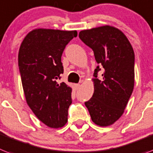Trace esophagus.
<instances>
[{
    "label": "esophagus",
    "instance_id": "esophagus-1",
    "mask_svg": "<svg viewBox=\"0 0 153 153\" xmlns=\"http://www.w3.org/2000/svg\"><path fill=\"white\" fill-rule=\"evenodd\" d=\"M79 84H75V88H76V89H78V88H79Z\"/></svg>",
    "mask_w": 153,
    "mask_h": 153
}]
</instances>
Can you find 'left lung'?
<instances>
[{"label": "left lung", "mask_w": 153, "mask_h": 153, "mask_svg": "<svg viewBox=\"0 0 153 153\" xmlns=\"http://www.w3.org/2000/svg\"><path fill=\"white\" fill-rule=\"evenodd\" d=\"M80 40L94 51L98 65L94 69V94L85 102L92 121L108 127L120 118L134 85V53L127 37L114 26L84 30ZM102 69V79L97 76Z\"/></svg>", "instance_id": "1"}]
</instances>
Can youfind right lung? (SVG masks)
Here are the masks:
<instances>
[{"mask_svg": "<svg viewBox=\"0 0 153 153\" xmlns=\"http://www.w3.org/2000/svg\"><path fill=\"white\" fill-rule=\"evenodd\" d=\"M76 36V30L35 29L20 45L19 68L26 101L35 116L51 128L67 123L72 88L59 79L63 74V51Z\"/></svg>", "mask_w": 153, "mask_h": 153, "instance_id": "1", "label": "right lung"}]
</instances>
